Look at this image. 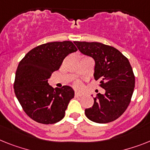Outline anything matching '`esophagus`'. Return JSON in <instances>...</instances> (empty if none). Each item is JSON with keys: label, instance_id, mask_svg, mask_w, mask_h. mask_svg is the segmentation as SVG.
I'll return each mask as SVG.
<instances>
[{"label": "esophagus", "instance_id": "34e87169", "mask_svg": "<svg viewBox=\"0 0 150 150\" xmlns=\"http://www.w3.org/2000/svg\"><path fill=\"white\" fill-rule=\"evenodd\" d=\"M75 97H81V96H82V94H81V93H80V92H75Z\"/></svg>", "mask_w": 150, "mask_h": 150}]
</instances>
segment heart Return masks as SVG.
<instances>
[{
  "label": "heart",
  "instance_id": "b5f03b06",
  "mask_svg": "<svg viewBox=\"0 0 150 150\" xmlns=\"http://www.w3.org/2000/svg\"><path fill=\"white\" fill-rule=\"evenodd\" d=\"M74 86H75V88H81L82 85H81V82L80 81H76L74 83Z\"/></svg>",
  "mask_w": 150,
  "mask_h": 150
}]
</instances>
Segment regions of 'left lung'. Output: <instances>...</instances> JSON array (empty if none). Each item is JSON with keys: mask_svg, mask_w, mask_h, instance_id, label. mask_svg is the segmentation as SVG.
<instances>
[{"mask_svg": "<svg viewBox=\"0 0 150 150\" xmlns=\"http://www.w3.org/2000/svg\"><path fill=\"white\" fill-rule=\"evenodd\" d=\"M79 51L95 61L94 79L105 89L94 98V104L85 109L91 121L107 124L120 117L129 106L134 87L135 76L128 59L113 46L97 42H74Z\"/></svg>", "mask_w": 150, "mask_h": 150, "instance_id": "left-lung-1", "label": "left lung"}]
</instances>
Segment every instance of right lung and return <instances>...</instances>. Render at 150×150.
<instances>
[{
  "label": "right lung",
  "instance_id": "right-lung-1",
  "mask_svg": "<svg viewBox=\"0 0 150 150\" xmlns=\"http://www.w3.org/2000/svg\"><path fill=\"white\" fill-rule=\"evenodd\" d=\"M77 50L71 41L47 42L33 48L20 62L13 88L23 110L32 120L52 124L65 117L74 91L67 85L54 89L48 79L69 54Z\"/></svg>",
  "mask_w": 150,
  "mask_h": 150
}]
</instances>
